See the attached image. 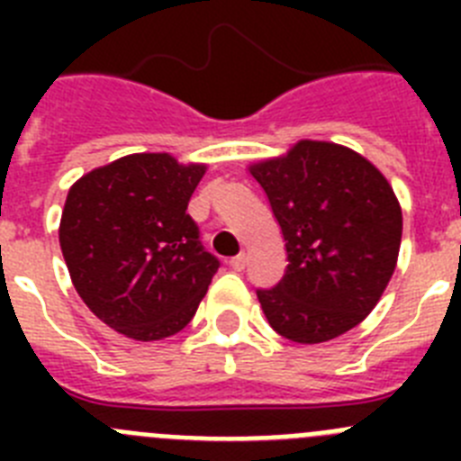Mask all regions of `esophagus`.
<instances>
[{
	"mask_svg": "<svg viewBox=\"0 0 461 461\" xmlns=\"http://www.w3.org/2000/svg\"><path fill=\"white\" fill-rule=\"evenodd\" d=\"M228 266L233 267L235 272H242V270H244V266H247V256H244V254L235 256V258L228 260Z\"/></svg>",
	"mask_w": 461,
	"mask_h": 461,
	"instance_id": "34e87169",
	"label": "esophagus"
}]
</instances>
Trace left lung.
<instances>
[{
	"label": "left lung",
	"instance_id": "1",
	"mask_svg": "<svg viewBox=\"0 0 461 461\" xmlns=\"http://www.w3.org/2000/svg\"><path fill=\"white\" fill-rule=\"evenodd\" d=\"M286 242L284 279L258 291L267 323L297 344H323L367 319L397 267L402 205L356 149L297 140L249 166Z\"/></svg>",
	"mask_w": 461,
	"mask_h": 461
}]
</instances>
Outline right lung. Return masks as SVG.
I'll return each instance as SVG.
<instances>
[{
    "mask_svg": "<svg viewBox=\"0 0 461 461\" xmlns=\"http://www.w3.org/2000/svg\"><path fill=\"white\" fill-rule=\"evenodd\" d=\"M205 170L168 152H138L68 189L59 247L73 286L96 319L129 339L177 335L217 272L186 214Z\"/></svg>",
    "mask_w": 461,
    "mask_h": 461,
    "instance_id": "obj_1",
    "label": "right lung"
}]
</instances>
